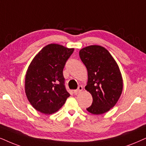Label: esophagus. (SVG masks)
Listing matches in <instances>:
<instances>
[{
    "label": "esophagus",
    "mask_w": 146,
    "mask_h": 146,
    "mask_svg": "<svg viewBox=\"0 0 146 146\" xmlns=\"http://www.w3.org/2000/svg\"><path fill=\"white\" fill-rule=\"evenodd\" d=\"M83 90V87L82 86H79L78 87V89L76 90H74V93L75 94H79V92H81Z\"/></svg>",
    "instance_id": "esophagus-1"
}]
</instances>
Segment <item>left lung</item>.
Segmentation results:
<instances>
[{"label":"left lung","mask_w":146,"mask_h":146,"mask_svg":"<svg viewBox=\"0 0 146 146\" xmlns=\"http://www.w3.org/2000/svg\"><path fill=\"white\" fill-rule=\"evenodd\" d=\"M79 56L88 71L85 87L93 98L87 110L102 114L115 106L123 92V77L117 62L104 47L91 45L79 50Z\"/></svg>","instance_id":"8db88e82"}]
</instances>
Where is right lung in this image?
<instances>
[{
	"mask_svg": "<svg viewBox=\"0 0 146 146\" xmlns=\"http://www.w3.org/2000/svg\"><path fill=\"white\" fill-rule=\"evenodd\" d=\"M74 48L58 44L44 46L33 58L26 71L25 92L38 111L50 114L58 111L70 96L64 87V64Z\"/></svg>",
	"mask_w": 146,
	"mask_h": 146,
	"instance_id": "right-lung-1",
	"label": "right lung"
}]
</instances>
